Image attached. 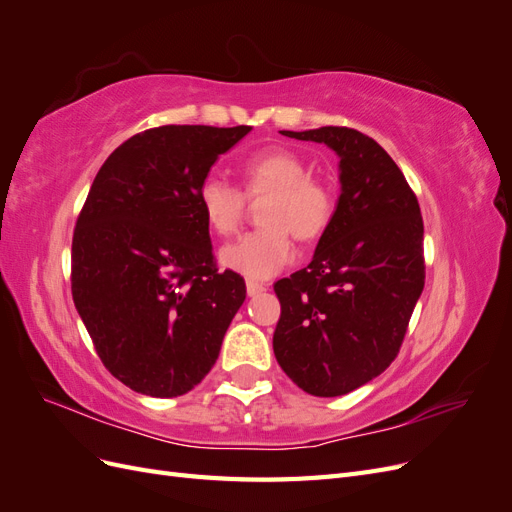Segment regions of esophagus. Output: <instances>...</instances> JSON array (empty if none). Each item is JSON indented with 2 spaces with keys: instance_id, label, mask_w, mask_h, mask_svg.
Here are the masks:
<instances>
[{
  "instance_id": "esophagus-1",
  "label": "esophagus",
  "mask_w": 512,
  "mask_h": 512,
  "mask_svg": "<svg viewBox=\"0 0 512 512\" xmlns=\"http://www.w3.org/2000/svg\"><path fill=\"white\" fill-rule=\"evenodd\" d=\"M267 288L262 284H256V282H247V297H258V294L265 292Z\"/></svg>"
}]
</instances>
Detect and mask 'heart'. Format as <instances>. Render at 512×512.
<instances>
[{"instance_id": "obj_1", "label": "heart", "mask_w": 512, "mask_h": 512, "mask_svg": "<svg viewBox=\"0 0 512 512\" xmlns=\"http://www.w3.org/2000/svg\"><path fill=\"white\" fill-rule=\"evenodd\" d=\"M245 194L267 196L262 226L222 247V267L247 280H269L292 260L288 232L299 241H314L327 230L335 200L327 185L309 177V164L297 153L273 147L243 164ZM245 194L222 177H207L198 190V207L218 235H232L243 220Z\"/></svg>"}]
</instances>
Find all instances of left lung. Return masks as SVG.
I'll use <instances>...</instances> for the list:
<instances>
[{
  "label": "left lung",
  "mask_w": 512,
  "mask_h": 512,
  "mask_svg": "<svg viewBox=\"0 0 512 512\" xmlns=\"http://www.w3.org/2000/svg\"><path fill=\"white\" fill-rule=\"evenodd\" d=\"M339 158V198L309 265L275 284L273 352L309 395L339 397L393 363L425 286L423 218L410 185L374 138L324 126L290 132Z\"/></svg>",
  "instance_id": "1"
}]
</instances>
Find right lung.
Wrapping results in <instances>:
<instances>
[{
	"label": "right lung",
	"instance_id": "1",
	"mask_svg": "<svg viewBox=\"0 0 512 512\" xmlns=\"http://www.w3.org/2000/svg\"><path fill=\"white\" fill-rule=\"evenodd\" d=\"M250 126H162L128 138L98 170L72 239V299L104 367L151 397L203 380L245 301L213 267L198 190Z\"/></svg>",
	"mask_w": 512,
	"mask_h": 512
}]
</instances>
